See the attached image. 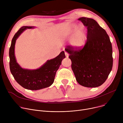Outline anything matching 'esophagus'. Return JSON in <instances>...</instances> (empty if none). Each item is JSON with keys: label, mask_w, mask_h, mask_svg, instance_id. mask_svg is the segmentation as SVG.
Wrapping results in <instances>:
<instances>
[{"label": "esophagus", "mask_w": 123, "mask_h": 123, "mask_svg": "<svg viewBox=\"0 0 123 123\" xmlns=\"http://www.w3.org/2000/svg\"><path fill=\"white\" fill-rule=\"evenodd\" d=\"M65 55H66V56L67 57H68V55H69L68 53H67V52H65Z\"/></svg>", "instance_id": "esophagus-1"}]
</instances>
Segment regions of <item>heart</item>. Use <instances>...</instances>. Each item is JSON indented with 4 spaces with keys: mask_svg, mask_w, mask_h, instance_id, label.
<instances>
[{
    "mask_svg": "<svg viewBox=\"0 0 123 123\" xmlns=\"http://www.w3.org/2000/svg\"><path fill=\"white\" fill-rule=\"evenodd\" d=\"M79 26V25L77 24L73 25L66 35V37L68 38L73 35L70 39V45L73 48L77 49L82 48L85 45L87 39L86 28L83 26L80 27Z\"/></svg>",
    "mask_w": 123,
    "mask_h": 123,
    "instance_id": "b5f03b06",
    "label": "heart"
}]
</instances>
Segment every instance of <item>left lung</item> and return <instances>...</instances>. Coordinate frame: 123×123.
Returning <instances> with one entry per match:
<instances>
[{"instance_id": "left-lung-1", "label": "left lung", "mask_w": 123, "mask_h": 123, "mask_svg": "<svg viewBox=\"0 0 123 123\" xmlns=\"http://www.w3.org/2000/svg\"><path fill=\"white\" fill-rule=\"evenodd\" d=\"M87 27V39L80 49L71 46L65 49L71 61V68L76 80L86 87H96L103 84L113 67L112 47L106 31L93 19L81 17Z\"/></svg>"}]
</instances>
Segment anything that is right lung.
Returning <instances> with one entry per match:
<instances>
[{
    "mask_svg": "<svg viewBox=\"0 0 123 123\" xmlns=\"http://www.w3.org/2000/svg\"><path fill=\"white\" fill-rule=\"evenodd\" d=\"M33 26H23L14 35L9 49V66L10 71L14 79L21 86L31 90H38L51 85L55 80L56 71L66 57L62 51L55 58L48 60L39 68L35 70L24 69L17 62L14 49L17 39L27 29L34 28Z\"/></svg>",
    "mask_w": 123,
    "mask_h": 123,
    "instance_id": "obj_1",
    "label": "right lung"
}]
</instances>
